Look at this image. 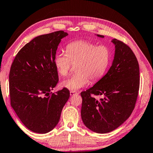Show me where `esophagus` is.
Returning a JSON list of instances; mask_svg holds the SVG:
<instances>
[{"label":"esophagus","instance_id":"obj_1","mask_svg":"<svg viewBox=\"0 0 153 153\" xmlns=\"http://www.w3.org/2000/svg\"><path fill=\"white\" fill-rule=\"evenodd\" d=\"M77 92H75V91H70V95L71 96H73L74 94H76Z\"/></svg>","mask_w":153,"mask_h":153}]
</instances>
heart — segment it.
<instances>
[{
	"label": "heart",
	"instance_id": "heart-1",
	"mask_svg": "<svg viewBox=\"0 0 153 153\" xmlns=\"http://www.w3.org/2000/svg\"><path fill=\"white\" fill-rule=\"evenodd\" d=\"M110 49L104 45L97 46L87 40H76L67 45L66 54H56L54 65L61 76H66L71 65H76L77 73L61 82V86L76 91L87 86L89 79L96 82L104 76L110 64Z\"/></svg>",
	"mask_w": 153,
	"mask_h": 153
}]
</instances>
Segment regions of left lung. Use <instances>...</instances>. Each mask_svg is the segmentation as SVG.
<instances>
[{"label":"left lung","instance_id":"1","mask_svg":"<svg viewBox=\"0 0 153 153\" xmlns=\"http://www.w3.org/2000/svg\"><path fill=\"white\" fill-rule=\"evenodd\" d=\"M111 42L115 45L112 65L94 86L80 94L83 122L99 134L112 131L128 120L135 107L140 86L139 65L133 51L115 38ZM91 95L102 98L97 100Z\"/></svg>","mask_w":153,"mask_h":153}]
</instances>
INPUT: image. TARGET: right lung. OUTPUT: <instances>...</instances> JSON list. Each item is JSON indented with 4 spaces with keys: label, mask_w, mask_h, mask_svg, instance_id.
I'll return each instance as SVG.
<instances>
[{
    "label": "right lung",
    "mask_w": 153,
    "mask_h": 153,
    "mask_svg": "<svg viewBox=\"0 0 153 153\" xmlns=\"http://www.w3.org/2000/svg\"><path fill=\"white\" fill-rule=\"evenodd\" d=\"M57 31L37 36L18 52L9 73L11 105L24 125L36 133L46 134L57 125L69 98L68 89L51 92L59 81L54 58L61 39Z\"/></svg>",
    "instance_id": "1"
}]
</instances>
